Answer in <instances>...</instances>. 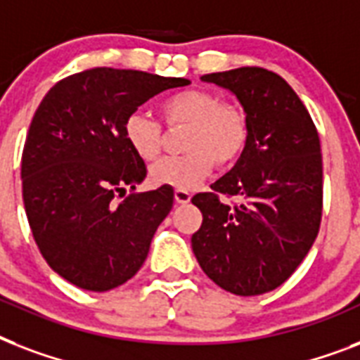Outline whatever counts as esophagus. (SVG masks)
<instances>
[{
    "label": "esophagus",
    "mask_w": 360,
    "mask_h": 360,
    "mask_svg": "<svg viewBox=\"0 0 360 360\" xmlns=\"http://www.w3.org/2000/svg\"><path fill=\"white\" fill-rule=\"evenodd\" d=\"M174 198L177 203H188L191 202V192L188 191H181V188H175L174 192Z\"/></svg>",
    "instance_id": "esophagus-1"
}]
</instances>
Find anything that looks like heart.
<instances>
[{"label":"heart","instance_id":"1","mask_svg":"<svg viewBox=\"0 0 360 360\" xmlns=\"http://www.w3.org/2000/svg\"><path fill=\"white\" fill-rule=\"evenodd\" d=\"M160 115L169 129L186 127L183 149L188 153L169 157L155 164L149 172L153 185L174 186L192 191L217 166H230L245 149V114L237 106L220 103V98L203 89H185L172 93L160 103ZM124 140L132 151L146 162H151L162 151V127L149 115L134 112L123 124Z\"/></svg>","mask_w":360,"mask_h":360}]
</instances>
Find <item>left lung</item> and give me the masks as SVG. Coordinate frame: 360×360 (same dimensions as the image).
<instances>
[{
	"instance_id": "8db88e82",
	"label": "left lung",
	"mask_w": 360,
	"mask_h": 360,
	"mask_svg": "<svg viewBox=\"0 0 360 360\" xmlns=\"http://www.w3.org/2000/svg\"><path fill=\"white\" fill-rule=\"evenodd\" d=\"M203 82L230 89L246 114L236 166L192 198L203 214L192 252L214 284L262 295L284 284L312 248L321 224L323 162L312 117L282 76L259 67L213 72ZM220 193L237 195V206Z\"/></svg>"
}]
</instances>
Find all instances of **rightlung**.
<instances>
[{
  "mask_svg": "<svg viewBox=\"0 0 360 360\" xmlns=\"http://www.w3.org/2000/svg\"><path fill=\"white\" fill-rule=\"evenodd\" d=\"M186 84L97 67L58 82L39 104L22 153V196L42 257L70 284L114 290L146 262L174 188L121 200L147 175L123 124L151 97Z\"/></svg>",
  "mask_w": 360,
  "mask_h": 360,
  "instance_id": "right-lung-1",
  "label": "right lung"
}]
</instances>
